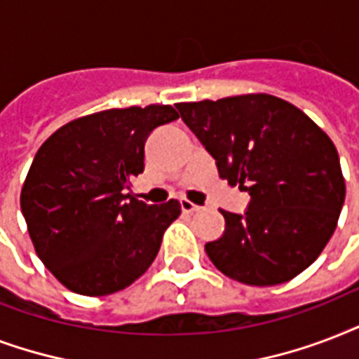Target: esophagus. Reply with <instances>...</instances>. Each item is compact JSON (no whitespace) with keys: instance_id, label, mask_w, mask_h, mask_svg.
I'll return each instance as SVG.
<instances>
[{"instance_id":"34e87169","label":"esophagus","mask_w":359,"mask_h":359,"mask_svg":"<svg viewBox=\"0 0 359 359\" xmlns=\"http://www.w3.org/2000/svg\"><path fill=\"white\" fill-rule=\"evenodd\" d=\"M182 210L185 211V213H196V211H200L202 208H200V205H196V204H193L191 200L183 198L182 200Z\"/></svg>"}]
</instances>
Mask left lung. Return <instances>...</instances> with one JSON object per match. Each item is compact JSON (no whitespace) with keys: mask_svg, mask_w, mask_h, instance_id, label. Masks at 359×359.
I'll use <instances>...</instances> for the list:
<instances>
[{"mask_svg":"<svg viewBox=\"0 0 359 359\" xmlns=\"http://www.w3.org/2000/svg\"><path fill=\"white\" fill-rule=\"evenodd\" d=\"M219 176L251 194L241 213L221 210L224 234L205 243L219 271L273 286L315 262L337 226L344 177L330 136L290 102L268 93L180 102Z\"/></svg>","mask_w":359,"mask_h":359,"instance_id":"1","label":"left lung"}]
</instances>
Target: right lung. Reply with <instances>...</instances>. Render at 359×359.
<instances>
[{
	"label": "right lung",
	"mask_w": 359,
	"mask_h": 359,
	"mask_svg": "<svg viewBox=\"0 0 359 359\" xmlns=\"http://www.w3.org/2000/svg\"><path fill=\"white\" fill-rule=\"evenodd\" d=\"M177 118L170 104L102 110L69 121L39 148L22 213L39 258L69 290L108 296L151 266L182 205H149L123 189L144 172L151 130Z\"/></svg>",
	"instance_id": "obj_1"
}]
</instances>
